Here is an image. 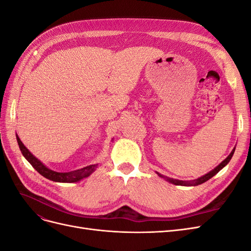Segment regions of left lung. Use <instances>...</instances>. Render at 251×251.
<instances>
[{
  "mask_svg": "<svg viewBox=\"0 0 251 251\" xmlns=\"http://www.w3.org/2000/svg\"><path fill=\"white\" fill-rule=\"evenodd\" d=\"M234 150H235V149H233V150L231 151V153L228 155V157H227V158L225 159V160H223L218 166H216V168H215L214 170L210 171V172L207 173L206 175H204V176H202V177H200V178H198V179H196V180H193V181L176 180V179H172V178L164 177V176H162V175H160L159 173H157V174L159 175V176L164 178L166 181L171 182V183H173V184H175V185H183V186H196V185H199V184H202V183H204V182H206L207 180H209L210 178L214 177L215 175L218 174L220 171H221L225 165H227V163H228V162L230 161V159H231V157H232V155H233V153H234Z\"/></svg>",
  "mask_w": 251,
  "mask_h": 251,
  "instance_id": "left-lung-1",
  "label": "left lung"
}]
</instances>
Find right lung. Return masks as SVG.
<instances>
[{
	"label": "right lung",
	"instance_id": "right-lung-1",
	"mask_svg": "<svg viewBox=\"0 0 251 251\" xmlns=\"http://www.w3.org/2000/svg\"><path fill=\"white\" fill-rule=\"evenodd\" d=\"M17 140H18L19 147H20V150L22 151L23 156L27 159V161L31 164L33 168L42 175L43 177L47 178L49 180L55 181V182H64V183L77 182L83 178L89 177L90 175L92 174L95 171V169L97 168V164H94V165H88V166H86V168H82L80 170L68 172V173L54 172V171L48 169L46 165L39 160V159L35 158L31 153H30L28 149L24 146V144H23V142L21 141L18 135H17Z\"/></svg>",
	"mask_w": 251,
	"mask_h": 251
}]
</instances>
